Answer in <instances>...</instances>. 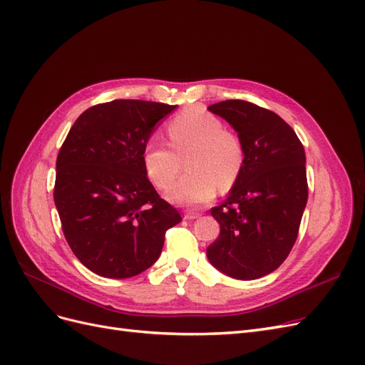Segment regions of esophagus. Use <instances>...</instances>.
I'll list each match as a JSON object with an SVG mask.
<instances>
[{
	"mask_svg": "<svg viewBox=\"0 0 365 365\" xmlns=\"http://www.w3.org/2000/svg\"><path fill=\"white\" fill-rule=\"evenodd\" d=\"M200 215H201V213H197V212H190V210H189V212H185L184 217H185V219H189V220H192V219L200 217Z\"/></svg>",
	"mask_w": 365,
	"mask_h": 365,
	"instance_id": "obj_1",
	"label": "esophagus"
}]
</instances>
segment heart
<instances>
[{
  "instance_id": "1",
  "label": "heart",
  "mask_w": 365,
  "mask_h": 365,
  "mask_svg": "<svg viewBox=\"0 0 365 365\" xmlns=\"http://www.w3.org/2000/svg\"><path fill=\"white\" fill-rule=\"evenodd\" d=\"M165 134L170 148L149 140L143 149V168L155 187L168 190L185 163L189 172L175 184L172 201L182 205L204 204L215 196L216 187L227 192L240 178L245 165L244 141L205 109H184L169 121Z\"/></svg>"
}]
</instances>
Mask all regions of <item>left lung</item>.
Wrapping results in <instances>:
<instances>
[{
    "instance_id": "obj_1",
    "label": "left lung",
    "mask_w": 365,
    "mask_h": 365,
    "mask_svg": "<svg viewBox=\"0 0 365 365\" xmlns=\"http://www.w3.org/2000/svg\"><path fill=\"white\" fill-rule=\"evenodd\" d=\"M208 109L237 130L245 165L227 200L212 208L220 231L207 257L230 277L256 280L277 269L297 240L307 202L304 148L267 108L225 101Z\"/></svg>"
}]
</instances>
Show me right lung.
Instances as JSON below:
<instances>
[{
	"label": "right lung",
	"mask_w": 365,
	"mask_h": 365,
	"mask_svg": "<svg viewBox=\"0 0 365 365\" xmlns=\"http://www.w3.org/2000/svg\"><path fill=\"white\" fill-rule=\"evenodd\" d=\"M175 106L148 101L98 103L74 121L56 160L54 204L74 256L97 275L129 279L160 257L178 210L153 189L143 149Z\"/></svg>",
	"instance_id": "obj_1"
}]
</instances>
